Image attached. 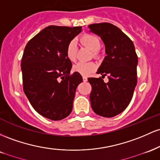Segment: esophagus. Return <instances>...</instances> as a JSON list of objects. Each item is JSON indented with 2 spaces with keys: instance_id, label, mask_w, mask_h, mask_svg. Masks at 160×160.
<instances>
[{
  "instance_id": "obj_1",
  "label": "esophagus",
  "mask_w": 160,
  "mask_h": 160,
  "mask_svg": "<svg viewBox=\"0 0 160 160\" xmlns=\"http://www.w3.org/2000/svg\"><path fill=\"white\" fill-rule=\"evenodd\" d=\"M88 81V78H87V77H85V76H84L83 77V82H87Z\"/></svg>"
}]
</instances>
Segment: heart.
Returning a JSON list of instances; mask_svg holds the SVG:
<instances>
[{"label":"heart","instance_id":"1","mask_svg":"<svg viewBox=\"0 0 160 160\" xmlns=\"http://www.w3.org/2000/svg\"><path fill=\"white\" fill-rule=\"evenodd\" d=\"M80 42L82 45L91 50L93 52V56L94 58L99 59L100 53L99 51L101 48V43H100V38L98 36L91 34H85L82 35L80 38ZM77 52H78V48H77L76 41L75 40L71 41L68 44L66 49V55L68 60L72 62L76 60ZM96 69V64L93 62H79L73 66V71L78 72L84 76H88Z\"/></svg>","mask_w":160,"mask_h":160}]
</instances>
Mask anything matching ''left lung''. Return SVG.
<instances>
[{"label": "left lung", "instance_id": "8db88e82", "mask_svg": "<svg viewBox=\"0 0 160 160\" xmlns=\"http://www.w3.org/2000/svg\"><path fill=\"white\" fill-rule=\"evenodd\" d=\"M88 28L103 41L107 54L97 72L102 77L88 78L92 87L91 107L99 116L113 117L125 110L133 97L137 85V53L132 41L114 25L95 23ZM107 74L109 82L105 83L102 78Z\"/></svg>", "mask_w": 160, "mask_h": 160}]
</instances>
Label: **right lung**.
I'll return each mask as SVG.
<instances>
[{
	"mask_svg": "<svg viewBox=\"0 0 160 160\" xmlns=\"http://www.w3.org/2000/svg\"><path fill=\"white\" fill-rule=\"evenodd\" d=\"M82 27L50 26L27 43L21 69L23 90L34 109L44 117L61 120L72 109L79 73L71 74L72 62L66 55L68 44Z\"/></svg>",
	"mask_w": 160,
	"mask_h": 160,
	"instance_id": "1",
	"label": "right lung"
}]
</instances>
